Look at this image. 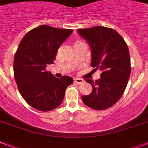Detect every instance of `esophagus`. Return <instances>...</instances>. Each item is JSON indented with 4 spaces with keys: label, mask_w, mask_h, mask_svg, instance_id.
<instances>
[{
    "label": "esophagus",
    "mask_w": 148,
    "mask_h": 148,
    "mask_svg": "<svg viewBox=\"0 0 148 148\" xmlns=\"http://www.w3.org/2000/svg\"><path fill=\"white\" fill-rule=\"evenodd\" d=\"M74 82L76 83V84H82V83L84 82V80L82 79L75 78V79H74Z\"/></svg>",
    "instance_id": "esophagus-1"
}]
</instances>
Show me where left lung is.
Masks as SVG:
<instances>
[{"mask_svg": "<svg viewBox=\"0 0 148 148\" xmlns=\"http://www.w3.org/2000/svg\"><path fill=\"white\" fill-rule=\"evenodd\" d=\"M77 32L90 45L91 65L102 72L95 82L85 79L92 86V91L82 96L83 103L96 110L108 109L119 101L128 84L131 73L128 46L119 33L110 28L98 25Z\"/></svg>", "mask_w": 148, "mask_h": 148, "instance_id": "obj_1", "label": "left lung"}]
</instances>
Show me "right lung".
<instances>
[{"mask_svg": "<svg viewBox=\"0 0 148 148\" xmlns=\"http://www.w3.org/2000/svg\"><path fill=\"white\" fill-rule=\"evenodd\" d=\"M73 29L40 25L26 33L14 56L13 72L22 97L33 108L47 112L61 104L73 78L57 79L46 70L53 64L61 44Z\"/></svg>", "mask_w": 148, "mask_h": 148, "instance_id": "obj_1", "label": "right lung"}]
</instances>
